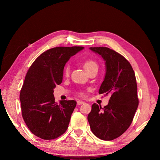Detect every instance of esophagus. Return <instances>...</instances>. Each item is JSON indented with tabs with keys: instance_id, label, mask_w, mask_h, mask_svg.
I'll list each match as a JSON object with an SVG mask.
<instances>
[{
	"instance_id": "esophagus-1",
	"label": "esophagus",
	"mask_w": 160,
	"mask_h": 160,
	"mask_svg": "<svg viewBox=\"0 0 160 160\" xmlns=\"http://www.w3.org/2000/svg\"><path fill=\"white\" fill-rule=\"evenodd\" d=\"M83 103H84V102H83V101H80V100H78V101H77V105H81V104H83Z\"/></svg>"
}]
</instances>
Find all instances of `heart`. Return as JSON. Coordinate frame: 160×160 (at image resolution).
I'll return each mask as SVG.
<instances>
[{
  "mask_svg": "<svg viewBox=\"0 0 160 160\" xmlns=\"http://www.w3.org/2000/svg\"><path fill=\"white\" fill-rule=\"evenodd\" d=\"M83 67H84L86 71L88 72L95 69H98V64L94 60H88L83 63ZM69 72H70V67L69 65H67L65 68L64 74L65 76H68L69 74Z\"/></svg>",
  "mask_w": 160,
  "mask_h": 160,
  "instance_id": "b5f03b06",
  "label": "heart"
}]
</instances>
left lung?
<instances>
[{"label":"left lung","instance_id":"obj_1","mask_svg":"<svg viewBox=\"0 0 160 160\" xmlns=\"http://www.w3.org/2000/svg\"><path fill=\"white\" fill-rule=\"evenodd\" d=\"M102 58L106 74L98 93L111 95L102 108L92 105L88 116L91 130L98 138L110 141L119 137L130 126L139 104L136 76L130 63L107 47H90Z\"/></svg>","mask_w":160,"mask_h":160}]
</instances>
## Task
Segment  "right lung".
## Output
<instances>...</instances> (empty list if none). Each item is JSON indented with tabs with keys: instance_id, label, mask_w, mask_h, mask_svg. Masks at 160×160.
Wrapping results in <instances>:
<instances>
[{
	"instance_id": "1",
	"label": "right lung",
	"mask_w": 160,
	"mask_h": 160,
	"mask_svg": "<svg viewBox=\"0 0 160 160\" xmlns=\"http://www.w3.org/2000/svg\"><path fill=\"white\" fill-rule=\"evenodd\" d=\"M83 47H58L47 50L29 68L20 93L22 118L32 133L54 139L67 130L75 100L55 102L54 89L62 82L63 69Z\"/></svg>"
}]
</instances>
